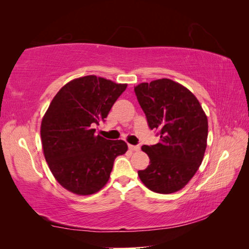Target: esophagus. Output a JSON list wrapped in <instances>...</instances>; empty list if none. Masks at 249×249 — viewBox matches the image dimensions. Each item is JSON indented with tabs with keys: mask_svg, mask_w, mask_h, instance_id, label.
Listing matches in <instances>:
<instances>
[{
	"mask_svg": "<svg viewBox=\"0 0 249 249\" xmlns=\"http://www.w3.org/2000/svg\"><path fill=\"white\" fill-rule=\"evenodd\" d=\"M128 148L133 151H136V150H140L141 147L138 145H128Z\"/></svg>",
	"mask_w": 249,
	"mask_h": 249,
	"instance_id": "esophagus-1",
	"label": "esophagus"
}]
</instances>
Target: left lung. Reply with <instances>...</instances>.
I'll return each mask as SVG.
<instances>
[{"mask_svg":"<svg viewBox=\"0 0 249 249\" xmlns=\"http://www.w3.org/2000/svg\"><path fill=\"white\" fill-rule=\"evenodd\" d=\"M134 90L149 128L160 136L156 145L142 147L150 161L138 171L140 179L154 192L179 191L203 160L208 117L192 92L170 79L141 83Z\"/></svg>","mask_w":249,"mask_h":249,"instance_id":"8db88e82","label":"left lung"}]
</instances>
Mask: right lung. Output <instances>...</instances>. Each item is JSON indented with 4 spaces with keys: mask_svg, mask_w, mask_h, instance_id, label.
I'll list each match as a JSON object with an SVG mask.
<instances>
[{
    "mask_svg": "<svg viewBox=\"0 0 249 249\" xmlns=\"http://www.w3.org/2000/svg\"><path fill=\"white\" fill-rule=\"evenodd\" d=\"M127 84L96 75L74 79L59 90L41 121L40 136L50 171L62 187L80 196L93 195L108 181L124 141L95 135Z\"/></svg>",
    "mask_w": 249,
    "mask_h": 249,
    "instance_id": "obj_1",
    "label": "right lung"
}]
</instances>
